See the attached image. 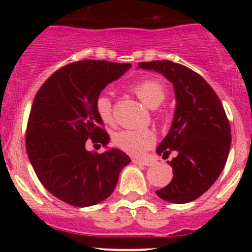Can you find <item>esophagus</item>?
Segmentation results:
<instances>
[{
    "mask_svg": "<svg viewBox=\"0 0 252 252\" xmlns=\"http://www.w3.org/2000/svg\"><path fill=\"white\" fill-rule=\"evenodd\" d=\"M133 163L140 164V166H151V162L146 161V159H140V158H133Z\"/></svg>",
    "mask_w": 252,
    "mask_h": 252,
    "instance_id": "obj_1",
    "label": "esophagus"
}]
</instances>
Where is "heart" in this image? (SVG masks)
<instances>
[{
	"instance_id": "1",
	"label": "heart",
	"mask_w": 252,
	"mask_h": 252,
	"mask_svg": "<svg viewBox=\"0 0 252 252\" xmlns=\"http://www.w3.org/2000/svg\"><path fill=\"white\" fill-rule=\"evenodd\" d=\"M131 91L150 108H155L166 98V88L154 78L144 79L131 86ZM95 110L101 121L106 124L113 122V111L110 97L100 95L96 98ZM155 134L149 129H123L113 135V144L118 149L140 156L155 144Z\"/></svg>"
}]
</instances>
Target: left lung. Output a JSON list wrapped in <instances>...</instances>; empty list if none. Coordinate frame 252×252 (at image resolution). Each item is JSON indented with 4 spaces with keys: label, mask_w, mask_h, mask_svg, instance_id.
Segmentation results:
<instances>
[{
    "label": "left lung",
    "mask_w": 252,
    "mask_h": 252,
    "mask_svg": "<svg viewBox=\"0 0 252 252\" xmlns=\"http://www.w3.org/2000/svg\"><path fill=\"white\" fill-rule=\"evenodd\" d=\"M139 68L161 73L173 84L175 112L166 138L156 152L167 163L173 179L157 190V196L173 204L194 201L217 180L227 162L232 135L230 124L217 94L201 75L172 61L139 63Z\"/></svg>",
    "instance_id": "8db88e82"
}]
</instances>
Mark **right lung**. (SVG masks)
<instances>
[{"mask_svg": "<svg viewBox=\"0 0 252 252\" xmlns=\"http://www.w3.org/2000/svg\"><path fill=\"white\" fill-rule=\"evenodd\" d=\"M131 65L86 60L64 65L42 84L32 102L25 147L41 184L57 199L88 207L107 199L130 158L119 149H85L88 139L106 146L110 135L96 98Z\"/></svg>", "mask_w": 252, "mask_h": 252, "instance_id": "obj_1", "label": "right lung"}]
</instances>
